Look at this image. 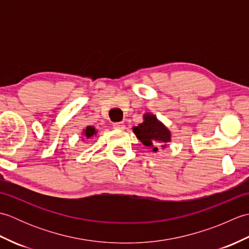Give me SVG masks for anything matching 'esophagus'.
<instances>
[{"label": "esophagus", "mask_w": 249, "mask_h": 249, "mask_svg": "<svg viewBox=\"0 0 249 249\" xmlns=\"http://www.w3.org/2000/svg\"><path fill=\"white\" fill-rule=\"evenodd\" d=\"M113 128L115 129H124L125 125L123 122H118V123H113Z\"/></svg>", "instance_id": "esophagus-1"}]
</instances>
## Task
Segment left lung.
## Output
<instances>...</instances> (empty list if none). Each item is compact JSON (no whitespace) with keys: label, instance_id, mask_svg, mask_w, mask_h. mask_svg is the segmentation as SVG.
Masks as SVG:
<instances>
[{"label":"left lung","instance_id":"8db88e82","mask_svg":"<svg viewBox=\"0 0 249 249\" xmlns=\"http://www.w3.org/2000/svg\"><path fill=\"white\" fill-rule=\"evenodd\" d=\"M143 118V123L134 127L133 130L142 143L147 147H152L153 152H157V145L165 147L167 142H170L171 134L155 115L147 113L144 114Z\"/></svg>","mask_w":249,"mask_h":249}]
</instances>
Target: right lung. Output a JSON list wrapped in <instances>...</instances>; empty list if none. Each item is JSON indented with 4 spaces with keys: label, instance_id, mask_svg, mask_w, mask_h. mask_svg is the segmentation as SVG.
Wrapping results in <instances>:
<instances>
[{
    "label": "right lung",
    "instance_id": "right-lung-1",
    "mask_svg": "<svg viewBox=\"0 0 249 249\" xmlns=\"http://www.w3.org/2000/svg\"><path fill=\"white\" fill-rule=\"evenodd\" d=\"M83 135L84 137H87V138H91L94 135H96V130L93 127V126H88V127L83 130Z\"/></svg>",
    "mask_w": 249,
    "mask_h": 249
}]
</instances>
